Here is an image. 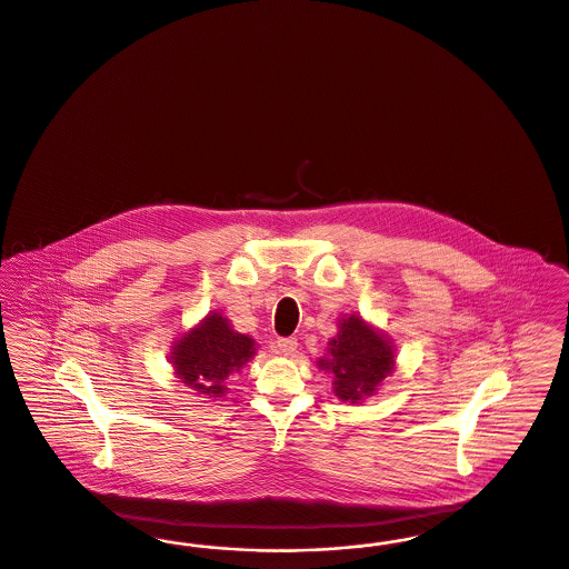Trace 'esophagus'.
<instances>
[{
	"label": "esophagus",
	"instance_id": "1",
	"mask_svg": "<svg viewBox=\"0 0 569 569\" xmlns=\"http://www.w3.org/2000/svg\"><path fill=\"white\" fill-rule=\"evenodd\" d=\"M274 347H277V353L292 355L298 349V340L296 338H279Z\"/></svg>",
	"mask_w": 569,
	"mask_h": 569
}]
</instances>
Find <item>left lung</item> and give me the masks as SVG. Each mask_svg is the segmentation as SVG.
Here are the masks:
<instances>
[{
    "label": "left lung",
    "instance_id": "1",
    "mask_svg": "<svg viewBox=\"0 0 569 569\" xmlns=\"http://www.w3.org/2000/svg\"><path fill=\"white\" fill-rule=\"evenodd\" d=\"M328 353L330 357L319 359V368L333 373V392L351 403L373 395L395 363L389 340L355 315L340 321V332L330 342Z\"/></svg>",
    "mask_w": 569,
    "mask_h": 569
}]
</instances>
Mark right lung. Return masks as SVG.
Masks as SVG:
<instances>
[{
    "label": "right lung",
    "instance_id": "1",
    "mask_svg": "<svg viewBox=\"0 0 569 569\" xmlns=\"http://www.w3.org/2000/svg\"><path fill=\"white\" fill-rule=\"evenodd\" d=\"M254 340L231 330L227 317L212 313L193 332L178 340L172 353L178 378L193 391L222 397L229 376L254 355Z\"/></svg>",
    "mask_w": 569,
    "mask_h": 569
}]
</instances>
